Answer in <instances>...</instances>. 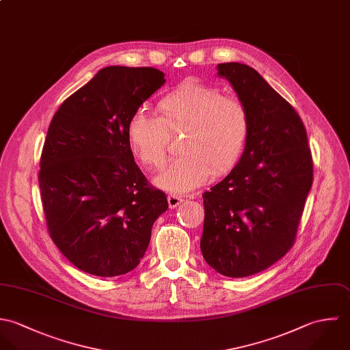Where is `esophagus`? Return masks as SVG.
<instances>
[{
  "mask_svg": "<svg viewBox=\"0 0 350 350\" xmlns=\"http://www.w3.org/2000/svg\"><path fill=\"white\" fill-rule=\"evenodd\" d=\"M183 198L178 196V195H169L167 196V203H169V207L170 208H176L177 206H180L183 203Z\"/></svg>",
  "mask_w": 350,
  "mask_h": 350,
  "instance_id": "1",
  "label": "esophagus"
}]
</instances>
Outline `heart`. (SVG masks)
I'll return each mask as SVG.
<instances>
[{"label": "heart", "mask_w": 350, "mask_h": 350, "mask_svg": "<svg viewBox=\"0 0 350 350\" xmlns=\"http://www.w3.org/2000/svg\"><path fill=\"white\" fill-rule=\"evenodd\" d=\"M161 116L137 109L129 120L127 137L135 157L147 167H161L166 159L170 131L188 130L174 158L157 177L167 191L188 192L234 167L250 133V113L237 96L215 86L185 83L165 94Z\"/></svg>", "instance_id": "heart-1"}]
</instances>
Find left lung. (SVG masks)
<instances>
[{"instance_id":"8db88e82","label":"left lung","mask_w":350,"mask_h":350,"mask_svg":"<svg viewBox=\"0 0 350 350\" xmlns=\"http://www.w3.org/2000/svg\"><path fill=\"white\" fill-rule=\"evenodd\" d=\"M250 113L243 154L226 178L204 192L200 249L227 278L265 271L293 246L314 163L295 108L253 68L219 64Z\"/></svg>"}]
</instances>
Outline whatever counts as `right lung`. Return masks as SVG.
Masks as SVG:
<instances>
[{"mask_svg": "<svg viewBox=\"0 0 350 350\" xmlns=\"http://www.w3.org/2000/svg\"><path fill=\"white\" fill-rule=\"evenodd\" d=\"M154 68L109 66L68 97L44 140L39 188L47 230L78 269L115 278L135 269L154 221L169 208L127 137L130 116L165 83Z\"/></svg>", "mask_w": 350, "mask_h": 350, "instance_id": "obj_1", "label": "right lung"}]
</instances>
